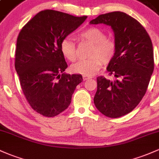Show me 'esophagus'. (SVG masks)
<instances>
[{
  "instance_id": "1",
  "label": "esophagus",
  "mask_w": 159,
  "mask_h": 159,
  "mask_svg": "<svg viewBox=\"0 0 159 159\" xmlns=\"http://www.w3.org/2000/svg\"><path fill=\"white\" fill-rule=\"evenodd\" d=\"M91 76H83V80H87L91 79Z\"/></svg>"
}]
</instances>
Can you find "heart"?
I'll list each match as a JSON object with an SVG mask.
<instances>
[{
	"instance_id": "1",
	"label": "heart",
	"mask_w": 159,
	"mask_h": 159,
	"mask_svg": "<svg viewBox=\"0 0 159 159\" xmlns=\"http://www.w3.org/2000/svg\"><path fill=\"white\" fill-rule=\"evenodd\" d=\"M80 37L93 43L89 54L91 57L73 64L70 70L74 73L91 76L99 70L102 61L107 64L113 59L116 53V43L113 39L106 37L105 32L98 27H90L83 30ZM61 51L68 61L73 62L77 58L76 42L71 37H66L61 41Z\"/></svg>"
}]
</instances>
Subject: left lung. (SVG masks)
<instances>
[{
  "label": "left lung",
  "instance_id": "left-lung-1",
  "mask_svg": "<svg viewBox=\"0 0 159 159\" xmlns=\"http://www.w3.org/2000/svg\"><path fill=\"white\" fill-rule=\"evenodd\" d=\"M89 23H104L114 31L116 53L107 70L117 79L97 78L94 103L104 115L120 117L132 111L146 94L154 70L152 43L144 27L123 12L99 15Z\"/></svg>",
  "mask_w": 159,
  "mask_h": 159
}]
</instances>
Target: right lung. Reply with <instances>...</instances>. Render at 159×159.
<instances>
[{
	"label": "right lung",
	"mask_w": 159,
	"mask_h": 159,
	"mask_svg": "<svg viewBox=\"0 0 159 159\" xmlns=\"http://www.w3.org/2000/svg\"><path fill=\"white\" fill-rule=\"evenodd\" d=\"M87 16H74L53 10L37 13L20 32L15 68L27 102L37 113L52 117L67 108L80 74L64 73L67 64L61 42Z\"/></svg>",
	"instance_id": "1"
}]
</instances>
